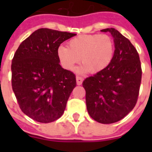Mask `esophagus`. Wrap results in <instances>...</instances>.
Segmentation results:
<instances>
[{
	"label": "esophagus",
	"mask_w": 152,
	"mask_h": 152,
	"mask_svg": "<svg viewBox=\"0 0 152 152\" xmlns=\"http://www.w3.org/2000/svg\"><path fill=\"white\" fill-rule=\"evenodd\" d=\"M83 83V78L80 77V76H76V83H77V85H81Z\"/></svg>",
	"instance_id": "34e87169"
}]
</instances>
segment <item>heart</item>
Here are the masks:
<instances>
[{
  "instance_id": "heart-1",
  "label": "heart",
  "mask_w": 152,
  "mask_h": 152,
  "mask_svg": "<svg viewBox=\"0 0 152 152\" xmlns=\"http://www.w3.org/2000/svg\"><path fill=\"white\" fill-rule=\"evenodd\" d=\"M114 55V42L110 35L93 34L78 35L70 39L68 47L60 46L57 56L64 69H72L81 59L80 73H97L108 66Z\"/></svg>"
}]
</instances>
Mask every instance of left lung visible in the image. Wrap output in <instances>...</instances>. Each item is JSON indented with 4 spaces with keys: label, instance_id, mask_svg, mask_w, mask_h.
<instances>
[{
    "label": "left lung",
    "instance_id": "8db88e82",
    "mask_svg": "<svg viewBox=\"0 0 152 152\" xmlns=\"http://www.w3.org/2000/svg\"><path fill=\"white\" fill-rule=\"evenodd\" d=\"M110 32L114 42V55L108 66L86 78V105L89 115L98 122L111 124L125 118L136 106L141 83L142 69L137 50L114 28Z\"/></svg>",
    "mask_w": 152,
    "mask_h": 152
}]
</instances>
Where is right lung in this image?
Returning <instances> with one entry per match:
<instances>
[{"instance_id":"add662e5","label":"right lung","mask_w":152,"mask_h":152,"mask_svg":"<svg viewBox=\"0 0 152 152\" xmlns=\"http://www.w3.org/2000/svg\"><path fill=\"white\" fill-rule=\"evenodd\" d=\"M76 34L40 28L20 44L12 61V86L21 110L50 123L62 116L76 86V76L61 66L57 48Z\"/></svg>"}]
</instances>
